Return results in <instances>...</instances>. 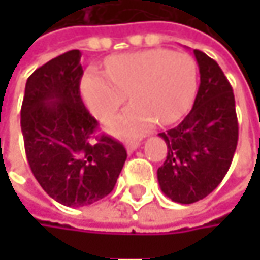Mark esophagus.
Returning a JSON list of instances; mask_svg holds the SVG:
<instances>
[{"label": "esophagus", "instance_id": "1", "mask_svg": "<svg viewBox=\"0 0 260 260\" xmlns=\"http://www.w3.org/2000/svg\"><path fill=\"white\" fill-rule=\"evenodd\" d=\"M140 144H141L140 141H129V143H126V150L131 153V152L137 150L140 147Z\"/></svg>", "mask_w": 260, "mask_h": 260}]
</instances>
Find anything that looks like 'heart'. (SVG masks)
<instances>
[{
  "label": "heart",
  "mask_w": 260,
  "mask_h": 260,
  "mask_svg": "<svg viewBox=\"0 0 260 260\" xmlns=\"http://www.w3.org/2000/svg\"><path fill=\"white\" fill-rule=\"evenodd\" d=\"M107 74L88 69L81 79V96L99 120L110 119L129 96L132 105L113 117L105 129L131 138L158 120L172 125L189 111L197 91V64L185 52L146 49L107 60Z\"/></svg>",
  "instance_id": "b5f03b06"
}]
</instances>
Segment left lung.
Wrapping results in <instances>:
<instances>
[{
  "label": "left lung",
  "instance_id": "obj_1",
  "mask_svg": "<svg viewBox=\"0 0 260 260\" xmlns=\"http://www.w3.org/2000/svg\"><path fill=\"white\" fill-rule=\"evenodd\" d=\"M200 85L192 110L181 123L158 134L167 158L158 169L161 191L178 203H194L211 194L226 176L238 144L234 90L221 68L194 49Z\"/></svg>",
  "mask_w": 260,
  "mask_h": 260
}]
</instances>
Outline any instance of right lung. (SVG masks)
I'll return each mask as SVG.
<instances>
[{"mask_svg": "<svg viewBox=\"0 0 260 260\" xmlns=\"http://www.w3.org/2000/svg\"><path fill=\"white\" fill-rule=\"evenodd\" d=\"M81 52H64L26 79L21 129L29 169L49 197L87 206L108 196L126 161L123 144L91 140L98 122L79 94Z\"/></svg>", "mask_w": 260, "mask_h": 260, "instance_id": "obj_1", "label": "right lung"}]
</instances>
